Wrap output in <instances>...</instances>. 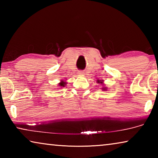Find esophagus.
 Here are the masks:
<instances>
[{
	"label": "esophagus",
	"mask_w": 158,
	"mask_h": 158,
	"mask_svg": "<svg viewBox=\"0 0 158 158\" xmlns=\"http://www.w3.org/2000/svg\"><path fill=\"white\" fill-rule=\"evenodd\" d=\"M78 74H80V75H81V74H84V72H83V71L80 70V71H79V72H78Z\"/></svg>",
	"instance_id": "esophagus-1"
}]
</instances>
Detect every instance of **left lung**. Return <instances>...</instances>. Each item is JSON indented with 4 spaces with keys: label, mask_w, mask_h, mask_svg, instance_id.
<instances>
[{
    "label": "left lung",
    "mask_w": 158,
    "mask_h": 158,
    "mask_svg": "<svg viewBox=\"0 0 158 158\" xmlns=\"http://www.w3.org/2000/svg\"><path fill=\"white\" fill-rule=\"evenodd\" d=\"M98 83H99V84H100H100H102V81L101 80H100H100H98ZM102 89H103V90H106V88L104 87V88H102Z\"/></svg>",
    "instance_id": "1"
}]
</instances>
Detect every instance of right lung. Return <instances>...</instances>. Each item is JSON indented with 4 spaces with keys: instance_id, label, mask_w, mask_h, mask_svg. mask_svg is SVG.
<instances>
[{
    "instance_id": "right-lung-1",
    "label": "right lung",
    "mask_w": 158,
    "mask_h": 158,
    "mask_svg": "<svg viewBox=\"0 0 158 158\" xmlns=\"http://www.w3.org/2000/svg\"><path fill=\"white\" fill-rule=\"evenodd\" d=\"M65 84H66V83L65 82V81H61L60 83H59V85L60 86H61V87H64L65 85Z\"/></svg>"
}]
</instances>
